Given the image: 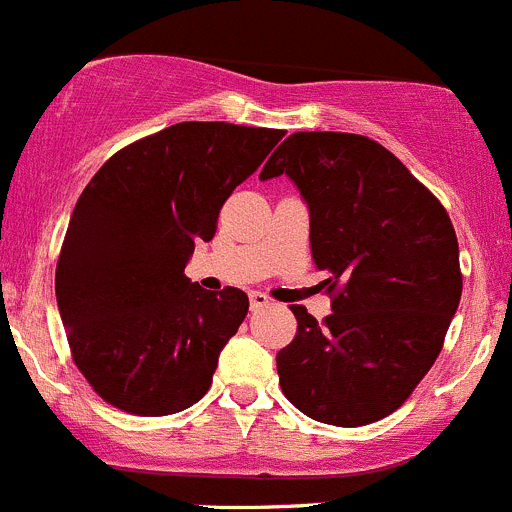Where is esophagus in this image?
<instances>
[{
    "label": "esophagus",
    "instance_id": "1",
    "mask_svg": "<svg viewBox=\"0 0 512 512\" xmlns=\"http://www.w3.org/2000/svg\"><path fill=\"white\" fill-rule=\"evenodd\" d=\"M267 305H270V297H267L265 292H260V290L250 292V307H252V310H260V307H267Z\"/></svg>",
    "mask_w": 512,
    "mask_h": 512
}]
</instances>
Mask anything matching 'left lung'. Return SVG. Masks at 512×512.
<instances>
[{
  "mask_svg": "<svg viewBox=\"0 0 512 512\" xmlns=\"http://www.w3.org/2000/svg\"><path fill=\"white\" fill-rule=\"evenodd\" d=\"M287 175L310 210V247L332 315L292 305L277 352L285 398L317 423L357 428L395 413L428 375L458 310L463 275L438 197L375 140L295 132L260 180Z\"/></svg>",
  "mask_w": 512,
  "mask_h": 512,
  "instance_id": "left-lung-1",
  "label": "left lung"
}]
</instances>
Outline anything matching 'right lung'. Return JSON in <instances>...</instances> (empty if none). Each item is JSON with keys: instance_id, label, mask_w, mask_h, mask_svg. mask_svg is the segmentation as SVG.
Listing matches in <instances>:
<instances>
[{"instance_id": "obj_1", "label": "right lung", "mask_w": 512, "mask_h": 512, "mask_svg": "<svg viewBox=\"0 0 512 512\" xmlns=\"http://www.w3.org/2000/svg\"><path fill=\"white\" fill-rule=\"evenodd\" d=\"M282 130L180 122L109 157L79 195L57 262V307L94 393L142 418L180 413L210 390L247 315L237 287L185 275L222 205Z\"/></svg>"}]
</instances>
